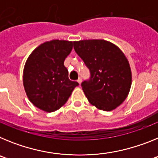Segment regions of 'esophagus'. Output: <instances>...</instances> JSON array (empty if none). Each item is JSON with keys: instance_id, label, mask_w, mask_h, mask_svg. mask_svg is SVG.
Returning <instances> with one entry per match:
<instances>
[{"instance_id": "34e87169", "label": "esophagus", "mask_w": 158, "mask_h": 158, "mask_svg": "<svg viewBox=\"0 0 158 158\" xmlns=\"http://www.w3.org/2000/svg\"><path fill=\"white\" fill-rule=\"evenodd\" d=\"M82 81V79L81 78H78V80H77V82L79 83V85H81V83Z\"/></svg>"}]
</instances>
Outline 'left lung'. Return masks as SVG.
<instances>
[{"mask_svg":"<svg viewBox=\"0 0 158 158\" xmlns=\"http://www.w3.org/2000/svg\"><path fill=\"white\" fill-rule=\"evenodd\" d=\"M73 48L90 71L81 87L98 109H115L127 97L132 81L129 62L116 45L104 40L73 42Z\"/></svg>","mask_w":158,"mask_h":158,"instance_id":"1","label":"left lung"}]
</instances>
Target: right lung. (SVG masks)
<instances>
[{
  "instance_id": "obj_1",
  "label": "right lung",
  "mask_w": 158,
  "mask_h": 158,
  "mask_svg": "<svg viewBox=\"0 0 158 158\" xmlns=\"http://www.w3.org/2000/svg\"><path fill=\"white\" fill-rule=\"evenodd\" d=\"M72 49L73 42L54 40L42 43L29 55L23 69V87L38 108L47 112L57 111L79 85L69 80L64 65Z\"/></svg>"
}]
</instances>
